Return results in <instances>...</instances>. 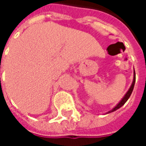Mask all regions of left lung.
Masks as SVG:
<instances>
[{
  "instance_id": "8db88e82",
  "label": "left lung",
  "mask_w": 146,
  "mask_h": 146,
  "mask_svg": "<svg viewBox=\"0 0 146 146\" xmlns=\"http://www.w3.org/2000/svg\"><path fill=\"white\" fill-rule=\"evenodd\" d=\"M135 72H134V80H133V83H132V84L131 86L130 89L128 90V92L126 93V95H124V97L122 98V100L119 102V103L116 105V106L113 108V110L109 111V113H112V112H113V111H115V110H118L119 108H120L121 106H122L123 105L125 104V102L128 100V98H130V96H131V95L132 92H133V89H134V87H135Z\"/></svg>"
}]
</instances>
